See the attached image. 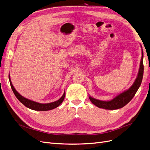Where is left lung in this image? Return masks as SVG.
Segmentation results:
<instances>
[{
    "label": "left lung",
    "mask_w": 150,
    "mask_h": 150,
    "mask_svg": "<svg viewBox=\"0 0 150 150\" xmlns=\"http://www.w3.org/2000/svg\"><path fill=\"white\" fill-rule=\"evenodd\" d=\"M143 59V52L142 49V59H141L140 66L138 76L133 85L131 86L128 90L125 91L124 92L120 93V94L117 95V96H116L110 101H101L89 96V98L90 101H91L92 103L94 104L95 106H96L99 108H103L105 109V110H117V109L121 108L122 107H124L125 105H126V104H128L134 96L136 93L137 92V91L141 85V83L142 82L144 71Z\"/></svg>",
    "instance_id": "obj_1"
}]
</instances>
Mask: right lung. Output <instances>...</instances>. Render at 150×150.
I'll use <instances>...</instances> for the list:
<instances>
[{"mask_svg": "<svg viewBox=\"0 0 150 150\" xmlns=\"http://www.w3.org/2000/svg\"><path fill=\"white\" fill-rule=\"evenodd\" d=\"M8 79H9L11 86V88L13 91V93H14L15 96L18 99V100H19L21 103L23 104L25 106H26L27 108H28L29 109H31V110H35V111H49V110H53V109L56 108H57V107L59 106L64 99L65 94H66L65 92L64 93V94H63L62 97L59 99H58L57 101L52 102V103H46V104H42V103H39L30 100V99H27V98L23 97L22 96H21V95L16 90V89L14 88V87H13L12 84L9 74H8Z\"/></svg>", "mask_w": 150, "mask_h": 150, "instance_id": "1", "label": "right lung"}]
</instances>
